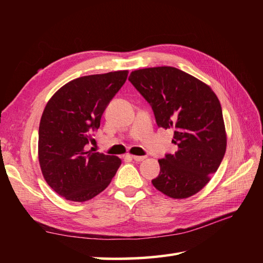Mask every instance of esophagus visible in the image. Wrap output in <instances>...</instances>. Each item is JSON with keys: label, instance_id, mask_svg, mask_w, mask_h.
I'll return each mask as SVG.
<instances>
[{"label": "esophagus", "instance_id": "obj_1", "mask_svg": "<svg viewBox=\"0 0 263 263\" xmlns=\"http://www.w3.org/2000/svg\"><path fill=\"white\" fill-rule=\"evenodd\" d=\"M130 157H131L133 160H136V161H142V160L146 159V157H143V156H133V155H131Z\"/></svg>", "mask_w": 263, "mask_h": 263}]
</instances>
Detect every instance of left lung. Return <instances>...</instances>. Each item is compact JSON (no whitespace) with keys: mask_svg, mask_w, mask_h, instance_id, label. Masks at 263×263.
Masks as SVG:
<instances>
[{"mask_svg":"<svg viewBox=\"0 0 263 263\" xmlns=\"http://www.w3.org/2000/svg\"><path fill=\"white\" fill-rule=\"evenodd\" d=\"M128 80L152 106L157 125L174 130L177 152L158 160L160 172L153 185L173 199L198 193L226 152L219 99L204 82L173 66L132 71Z\"/></svg>","mask_w":263,"mask_h":263,"instance_id":"left-lung-1","label":"left lung"}]
</instances>
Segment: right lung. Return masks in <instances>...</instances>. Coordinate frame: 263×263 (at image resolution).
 Wrapping results in <instances>:
<instances>
[{
	"label": "right lung",
	"instance_id": "add662e5",
	"mask_svg": "<svg viewBox=\"0 0 263 263\" xmlns=\"http://www.w3.org/2000/svg\"><path fill=\"white\" fill-rule=\"evenodd\" d=\"M128 71L78 78L48 100L38 131L43 176L66 200L83 202L108 186L121 166L116 156L87 150L105 108L126 81Z\"/></svg>",
	"mask_w": 263,
	"mask_h": 263
}]
</instances>
